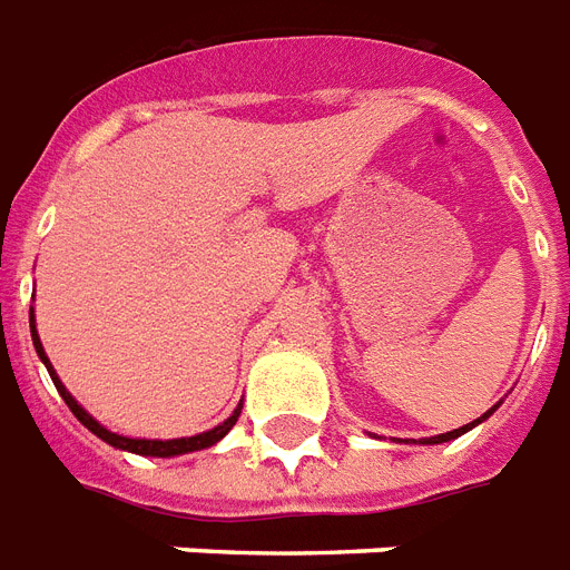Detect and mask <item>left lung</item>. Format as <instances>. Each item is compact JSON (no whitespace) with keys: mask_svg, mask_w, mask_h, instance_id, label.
Wrapping results in <instances>:
<instances>
[{"mask_svg":"<svg viewBox=\"0 0 570 570\" xmlns=\"http://www.w3.org/2000/svg\"><path fill=\"white\" fill-rule=\"evenodd\" d=\"M494 410H498V404L492 406V410H485L483 415H480L478 421H471V424H462L460 430H448V433H439V436H430V439H419V445H442V442H451V439H456V436H462V433H465V430H471V428H478L480 421H485L489 419V415L494 413Z\"/></svg>","mask_w":570,"mask_h":570,"instance_id":"1","label":"left lung"}]
</instances>
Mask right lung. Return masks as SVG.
I'll list each match as a JSON object with an SVG mask.
<instances>
[{"mask_svg":"<svg viewBox=\"0 0 570 570\" xmlns=\"http://www.w3.org/2000/svg\"><path fill=\"white\" fill-rule=\"evenodd\" d=\"M29 325H31V342H35V351H37V357L43 360L46 365V372H49V377H52L55 383V390L60 392V397L67 401V406L72 410V415H76L81 424H85L90 433H96V436L101 439V442H108V445L119 448V451H131V453H140V456H178V453H189V451H202V448H210L216 445L222 436H228V430L237 424L239 419V410L243 406H237L234 410V415L230 419H225L222 424H216L213 430H207V433H198V436H187V439H166V442H160V439H128V436H119V433H114V430L108 428H101L99 421L92 419L90 413H87L85 406L78 404L76 397L69 395L67 386L60 383V377L55 374L52 363H49V357H46V351H43V342H40V336H37V327H35V307L29 309Z\"/></svg>","mask_w":570,"mask_h":570,"instance_id":"add662e5","label":"right lung"}]
</instances>
